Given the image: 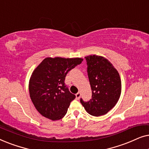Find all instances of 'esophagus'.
Instances as JSON below:
<instances>
[{
    "label": "esophagus",
    "instance_id": "34e87169",
    "mask_svg": "<svg viewBox=\"0 0 149 149\" xmlns=\"http://www.w3.org/2000/svg\"><path fill=\"white\" fill-rule=\"evenodd\" d=\"M80 97H81V92H79H79L76 94V97L77 99H79L80 98Z\"/></svg>",
    "mask_w": 149,
    "mask_h": 149
}]
</instances>
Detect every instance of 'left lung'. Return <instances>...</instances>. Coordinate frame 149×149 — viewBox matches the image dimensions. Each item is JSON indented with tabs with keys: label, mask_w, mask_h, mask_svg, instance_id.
Wrapping results in <instances>:
<instances>
[{
	"label": "left lung",
	"mask_w": 149,
	"mask_h": 149,
	"mask_svg": "<svg viewBox=\"0 0 149 149\" xmlns=\"http://www.w3.org/2000/svg\"><path fill=\"white\" fill-rule=\"evenodd\" d=\"M92 91V98L81 103L89 115L98 117L111 111L119 101L121 93L120 75L110 61L104 57L90 55L85 57Z\"/></svg>",
	"instance_id": "obj_1"
}]
</instances>
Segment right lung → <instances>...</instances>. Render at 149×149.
<instances>
[{
	"label": "right lung",
	"mask_w": 149,
	"mask_h": 149,
	"mask_svg": "<svg viewBox=\"0 0 149 149\" xmlns=\"http://www.w3.org/2000/svg\"><path fill=\"white\" fill-rule=\"evenodd\" d=\"M81 58L61 57L45 58L32 72L30 78V97L40 115L52 121L66 115L70 102L76 96L64 84L68 71L80 64Z\"/></svg>",
	"instance_id": "1"
}]
</instances>
